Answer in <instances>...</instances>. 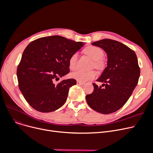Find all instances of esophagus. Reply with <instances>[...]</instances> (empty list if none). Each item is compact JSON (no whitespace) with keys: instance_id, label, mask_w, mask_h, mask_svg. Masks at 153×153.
<instances>
[{"instance_id":"34e87169","label":"esophagus","mask_w":153,"mask_h":153,"mask_svg":"<svg viewBox=\"0 0 153 153\" xmlns=\"http://www.w3.org/2000/svg\"><path fill=\"white\" fill-rule=\"evenodd\" d=\"M76 84L78 85H83L84 84V83L83 82H80V81H77L76 82Z\"/></svg>"}]
</instances>
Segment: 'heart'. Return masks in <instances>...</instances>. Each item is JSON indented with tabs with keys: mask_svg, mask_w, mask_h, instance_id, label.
<instances>
[{
	"mask_svg": "<svg viewBox=\"0 0 153 153\" xmlns=\"http://www.w3.org/2000/svg\"><path fill=\"white\" fill-rule=\"evenodd\" d=\"M85 53L90 57L93 60V65L96 68L101 69L104 66V62L102 60L104 57V52L103 51L98 47L90 46L84 49ZM78 59V54L77 52L74 53L70 57L68 64L69 68L74 70L76 68V64ZM97 76L96 71L94 70H91L89 71H76L75 72L71 73L70 76L77 79L80 82H86L88 80L93 79L96 78Z\"/></svg>",
	"mask_w": 153,
	"mask_h": 153,
	"instance_id": "heart-1",
	"label": "heart"
}]
</instances>
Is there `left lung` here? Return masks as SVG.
I'll list each match as a JSON object with an SVG mask.
<instances>
[{
	"label": "left lung",
	"mask_w": 153,
	"mask_h": 153,
	"mask_svg": "<svg viewBox=\"0 0 153 153\" xmlns=\"http://www.w3.org/2000/svg\"><path fill=\"white\" fill-rule=\"evenodd\" d=\"M107 53V67L96 81L103 83L98 86L93 83L94 91L86 96L88 104L103 114L116 112L122 107L137 86L140 68L135 52L126 45L110 39L91 43Z\"/></svg>",
	"instance_id": "obj_1"
}]
</instances>
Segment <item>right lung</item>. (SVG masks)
<instances>
[{"mask_svg": "<svg viewBox=\"0 0 153 153\" xmlns=\"http://www.w3.org/2000/svg\"><path fill=\"white\" fill-rule=\"evenodd\" d=\"M60 36L41 38L25 49L16 75L20 90L33 109L41 112L54 111L65 104L74 79L53 83L70 71L68 60L84 46Z\"/></svg>", "mask_w": 153, "mask_h": 153, "instance_id": "right-lung-1", "label": "right lung"}]
</instances>
